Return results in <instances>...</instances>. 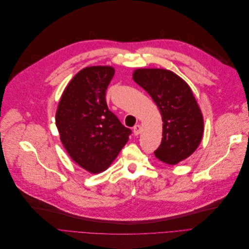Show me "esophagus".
Wrapping results in <instances>:
<instances>
[{
    "label": "esophagus",
    "instance_id": "obj_1",
    "mask_svg": "<svg viewBox=\"0 0 249 249\" xmlns=\"http://www.w3.org/2000/svg\"><path fill=\"white\" fill-rule=\"evenodd\" d=\"M141 129H142L141 125H140V124H136V125L133 127V132H134V134H135L136 136H138V135L141 134Z\"/></svg>",
    "mask_w": 249,
    "mask_h": 249
}]
</instances>
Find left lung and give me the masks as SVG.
<instances>
[{
  "label": "left lung",
  "mask_w": 249,
  "mask_h": 249,
  "mask_svg": "<svg viewBox=\"0 0 249 249\" xmlns=\"http://www.w3.org/2000/svg\"><path fill=\"white\" fill-rule=\"evenodd\" d=\"M133 79L156 103L163 122L162 141L154 152L160 161L175 165L196 150L204 118L187 83L165 69H138Z\"/></svg>",
  "instance_id": "1"
}]
</instances>
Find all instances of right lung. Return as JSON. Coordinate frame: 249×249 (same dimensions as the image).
Masks as SVG:
<instances>
[{
    "label": "right lung",
    "mask_w": 249,
    "mask_h": 249,
    "mask_svg": "<svg viewBox=\"0 0 249 249\" xmlns=\"http://www.w3.org/2000/svg\"><path fill=\"white\" fill-rule=\"evenodd\" d=\"M113 75L109 66L81 70L66 87L55 113V124L70 157L93 174L110 166L132 134L106 103V89Z\"/></svg>",
    "instance_id": "right-lung-1"
}]
</instances>
